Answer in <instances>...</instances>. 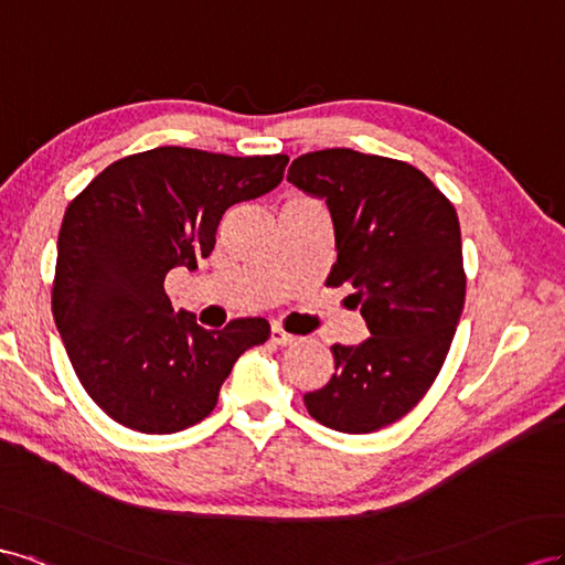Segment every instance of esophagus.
Here are the masks:
<instances>
[{"label": "esophagus", "mask_w": 565, "mask_h": 565, "mask_svg": "<svg viewBox=\"0 0 565 565\" xmlns=\"http://www.w3.org/2000/svg\"><path fill=\"white\" fill-rule=\"evenodd\" d=\"M269 343H271V345H291V343H296V335L284 331L279 324H271Z\"/></svg>", "instance_id": "1"}]
</instances>
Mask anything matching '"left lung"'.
Instances as JSON below:
<instances>
[{
    "mask_svg": "<svg viewBox=\"0 0 565 565\" xmlns=\"http://www.w3.org/2000/svg\"><path fill=\"white\" fill-rule=\"evenodd\" d=\"M288 182L327 207L335 263L327 286L366 321L360 345H331V381L305 395L310 416L341 433H374L412 412L440 374L466 298L455 205L402 160L352 149L296 158Z\"/></svg>",
    "mask_w": 565,
    "mask_h": 565,
    "instance_id": "1",
    "label": "left lung"
}]
</instances>
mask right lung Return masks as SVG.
<instances>
[{
  "mask_svg": "<svg viewBox=\"0 0 565 565\" xmlns=\"http://www.w3.org/2000/svg\"><path fill=\"white\" fill-rule=\"evenodd\" d=\"M288 156L158 147L110 163L71 201L58 232L52 310L87 395L113 422L166 435L203 422L263 317L220 331L174 312L166 277L215 248L227 207L271 191Z\"/></svg>",
  "mask_w": 565,
  "mask_h": 565,
  "instance_id": "add662e5",
  "label": "right lung"
}]
</instances>
